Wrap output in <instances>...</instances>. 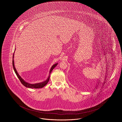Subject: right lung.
I'll return each instance as SVG.
<instances>
[{"mask_svg": "<svg viewBox=\"0 0 122 122\" xmlns=\"http://www.w3.org/2000/svg\"><path fill=\"white\" fill-rule=\"evenodd\" d=\"M14 54H15V52L13 54V67L14 68V71L16 74V75H17L19 79L20 80V82L21 83V84L25 86V87H27V88H35V89H37V88H41L44 87L46 85V84L48 83V82L49 81V79H50V74L51 73V72L52 71L53 69H54V68L57 65L58 63L54 64V65H53L52 67H51V69L50 70V72H49V76H48V78H47V79L46 80H45V81H43L42 82H40L39 83H36V84H30L29 83L26 82V81H25L21 77V76L18 74L17 71L16 70L15 66V63H14Z\"/></svg>", "mask_w": 122, "mask_h": 122, "instance_id": "1", "label": "right lung"}]
</instances>
